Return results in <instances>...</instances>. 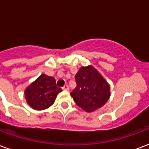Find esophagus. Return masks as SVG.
I'll return each instance as SVG.
<instances>
[{
	"mask_svg": "<svg viewBox=\"0 0 149 149\" xmlns=\"http://www.w3.org/2000/svg\"><path fill=\"white\" fill-rule=\"evenodd\" d=\"M62 89H63V90H65V91H68V90H69V86L65 85L63 88H62Z\"/></svg>",
	"mask_w": 149,
	"mask_h": 149,
	"instance_id": "34e87169",
	"label": "esophagus"
}]
</instances>
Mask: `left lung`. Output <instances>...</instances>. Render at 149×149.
I'll return each mask as SVG.
<instances>
[{"mask_svg":"<svg viewBox=\"0 0 149 149\" xmlns=\"http://www.w3.org/2000/svg\"><path fill=\"white\" fill-rule=\"evenodd\" d=\"M77 88L70 95L78 107L86 112L102 107L111 96V87L92 65L83 66L75 76Z\"/></svg>","mask_w":149,"mask_h":149,"instance_id":"obj_1","label":"left lung"}]
</instances>
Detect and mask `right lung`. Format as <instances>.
<instances>
[{
    "instance_id": "1",
    "label": "right lung",
    "mask_w": 149,
    "mask_h": 149,
    "mask_svg": "<svg viewBox=\"0 0 149 149\" xmlns=\"http://www.w3.org/2000/svg\"><path fill=\"white\" fill-rule=\"evenodd\" d=\"M61 88L56 85V80L53 77L46 74L39 76L24 91L27 104L34 110H46L54 102L56 97Z\"/></svg>"
}]
</instances>
